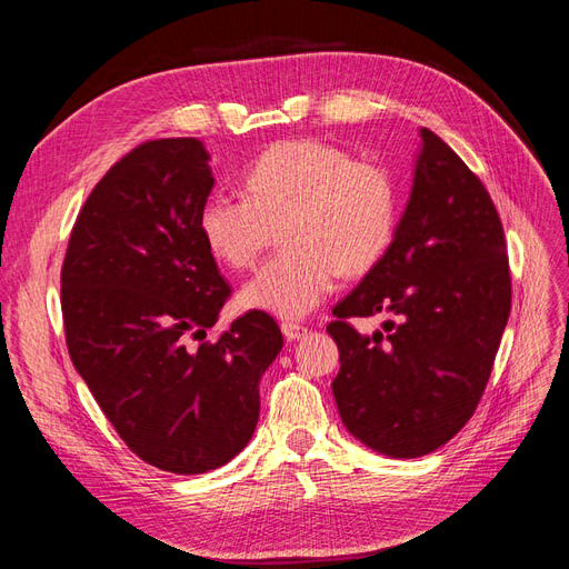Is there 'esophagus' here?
<instances>
[{"instance_id": "34e87169", "label": "esophagus", "mask_w": 569, "mask_h": 569, "mask_svg": "<svg viewBox=\"0 0 569 569\" xmlns=\"http://www.w3.org/2000/svg\"><path fill=\"white\" fill-rule=\"evenodd\" d=\"M306 332H308V327H303V325H299V322H282V335H284L289 341L301 339Z\"/></svg>"}]
</instances>
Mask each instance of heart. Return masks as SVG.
<instances>
[{"mask_svg":"<svg viewBox=\"0 0 569 569\" xmlns=\"http://www.w3.org/2000/svg\"><path fill=\"white\" fill-rule=\"evenodd\" d=\"M244 194L201 203V239L222 266L249 270L280 230L284 249L244 284L242 303L287 320L311 313L339 272H370L399 226L389 168L308 137L268 147L247 170Z\"/></svg>","mask_w":569,"mask_h":569,"instance_id":"b5f03b06","label":"heart"}]
</instances>
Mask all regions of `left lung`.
I'll use <instances>...</instances> for the list:
<instances>
[{
    "label": "left lung",
    "instance_id": "left-lung-1",
    "mask_svg": "<svg viewBox=\"0 0 569 569\" xmlns=\"http://www.w3.org/2000/svg\"><path fill=\"white\" fill-rule=\"evenodd\" d=\"M406 213L387 256L335 308L332 393L341 422L372 451L418 458L453 439L487 389L510 316V266L487 187L422 128ZM389 312L385 333L349 317Z\"/></svg>",
    "mask_w": 569,
    "mask_h": 569
}]
</instances>
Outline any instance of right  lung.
Wrapping results in <instances>:
<instances>
[{"mask_svg": "<svg viewBox=\"0 0 569 569\" xmlns=\"http://www.w3.org/2000/svg\"><path fill=\"white\" fill-rule=\"evenodd\" d=\"M213 176L194 137L134 147L80 209L61 268L66 347L132 453L201 475L249 443L282 349L266 311L206 339L230 284L199 232Z\"/></svg>", "mask_w": 569, "mask_h": 569, "instance_id": "right-lung-1", "label": "right lung"}]
</instances>
